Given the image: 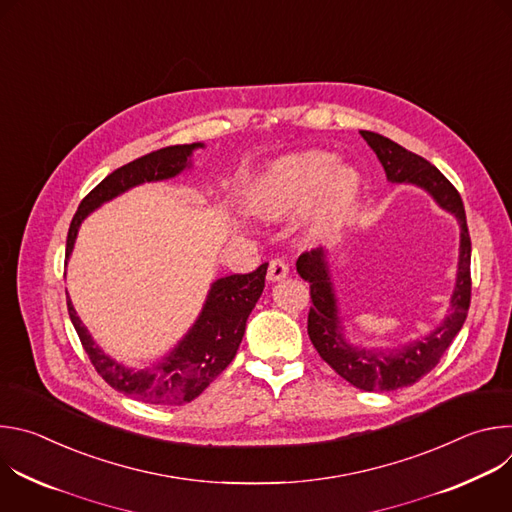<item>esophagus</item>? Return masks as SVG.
I'll return each mask as SVG.
<instances>
[{
    "label": "esophagus",
    "instance_id": "34e87169",
    "mask_svg": "<svg viewBox=\"0 0 512 512\" xmlns=\"http://www.w3.org/2000/svg\"><path fill=\"white\" fill-rule=\"evenodd\" d=\"M287 275H289V265H287L283 259H273V261L269 263V269H267V279H269L271 283L283 281Z\"/></svg>",
    "mask_w": 512,
    "mask_h": 512
}]
</instances>
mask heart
<instances>
[{"instance_id":"heart-1","label":"heart","mask_w":512,"mask_h":512,"mask_svg":"<svg viewBox=\"0 0 512 512\" xmlns=\"http://www.w3.org/2000/svg\"><path fill=\"white\" fill-rule=\"evenodd\" d=\"M362 198V176L338 164L336 154L304 150L277 158L245 192L247 210L265 223H279L306 211L312 239L338 233L354 216Z\"/></svg>"}]
</instances>
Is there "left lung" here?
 <instances>
[{
    "instance_id": "8db88e82",
    "label": "left lung",
    "mask_w": 512,
    "mask_h": 512,
    "mask_svg": "<svg viewBox=\"0 0 512 512\" xmlns=\"http://www.w3.org/2000/svg\"><path fill=\"white\" fill-rule=\"evenodd\" d=\"M362 139L371 145L391 184H411L425 190L435 204L454 214L460 225V255L456 283L450 298V312L442 324L427 336L407 342L401 348H364L352 344L344 334V324L338 308L336 289L332 281L328 249H314L300 255L296 267L302 279L310 283L312 308L308 314V334L320 356L350 385L362 391H395L417 383L427 375L442 354L448 350L456 334L462 330L470 308V255L472 243L466 225V210L458 190L450 180L421 156L401 148L373 131H360Z\"/></svg>"
}]
</instances>
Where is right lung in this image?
Returning a JSON list of instances; mask_svg holds the SVG:
<instances>
[{"mask_svg": "<svg viewBox=\"0 0 512 512\" xmlns=\"http://www.w3.org/2000/svg\"><path fill=\"white\" fill-rule=\"evenodd\" d=\"M204 143L170 145L143 158H137L97 184L81 202L72 218L66 237V263L75 249V241L85 218L101 204L119 194L145 184L170 180L192 168V154ZM267 263L247 275H227L210 283L204 306L182 336V340L156 364L145 369H131L117 362L93 340L75 306L66 296L68 316L75 326L83 348L87 350L97 373L119 393L154 405H184L196 399L235 358L245 334L247 318L253 312L265 287Z\"/></svg>", "mask_w": 512, "mask_h": 512, "instance_id": "1", "label": "right lung"}]
</instances>
